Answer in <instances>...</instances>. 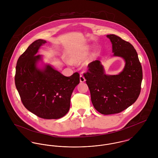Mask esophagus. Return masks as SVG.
I'll list each match as a JSON object with an SVG mask.
<instances>
[{"label": "esophagus", "instance_id": "obj_1", "mask_svg": "<svg viewBox=\"0 0 158 158\" xmlns=\"http://www.w3.org/2000/svg\"><path fill=\"white\" fill-rule=\"evenodd\" d=\"M80 81L81 83H84L85 81V77L83 75H81L80 76Z\"/></svg>", "mask_w": 158, "mask_h": 158}]
</instances>
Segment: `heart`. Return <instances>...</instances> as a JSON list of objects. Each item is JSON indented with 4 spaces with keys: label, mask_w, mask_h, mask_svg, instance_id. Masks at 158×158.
<instances>
[{
    "label": "heart",
    "mask_w": 158,
    "mask_h": 158,
    "mask_svg": "<svg viewBox=\"0 0 158 158\" xmlns=\"http://www.w3.org/2000/svg\"><path fill=\"white\" fill-rule=\"evenodd\" d=\"M89 47L84 46L70 52L68 56V61L72 64L79 65L85 62L88 57Z\"/></svg>",
    "instance_id": "1"
}]
</instances>
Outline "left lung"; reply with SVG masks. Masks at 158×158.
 Returning a JSON list of instances; mask_svg holds the SVG:
<instances>
[{"mask_svg":"<svg viewBox=\"0 0 158 158\" xmlns=\"http://www.w3.org/2000/svg\"><path fill=\"white\" fill-rule=\"evenodd\" d=\"M106 37L112 44V56L123 60V70L117 75L106 74L101 62L96 60L84 74L92 105L104 115L120 113L132 105L140 94L142 80V66L134 47L115 35Z\"/></svg>","mask_w":158,"mask_h":158,"instance_id":"1","label":"left lung"}]
</instances>
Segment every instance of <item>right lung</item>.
<instances>
[{
    "mask_svg": "<svg viewBox=\"0 0 158 158\" xmlns=\"http://www.w3.org/2000/svg\"><path fill=\"white\" fill-rule=\"evenodd\" d=\"M47 43L38 40L28 46L19 58L15 85L24 106L31 113L45 119H58L68 113L70 97L80 83L75 72L65 77L50 64L43 62V55H38Z\"/></svg>",
    "mask_w": 158,
    "mask_h": 158,
    "instance_id": "right-lung-1",
    "label": "right lung"
}]
</instances>
